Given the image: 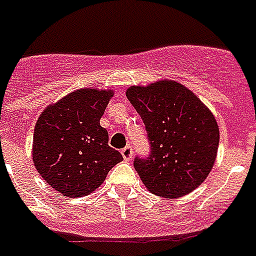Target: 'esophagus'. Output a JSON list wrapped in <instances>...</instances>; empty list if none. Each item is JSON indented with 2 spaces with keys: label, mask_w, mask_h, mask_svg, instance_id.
Here are the masks:
<instances>
[{
  "label": "esophagus",
  "mask_w": 256,
  "mask_h": 256,
  "mask_svg": "<svg viewBox=\"0 0 256 256\" xmlns=\"http://www.w3.org/2000/svg\"><path fill=\"white\" fill-rule=\"evenodd\" d=\"M121 155H122V158H124L126 160H130L132 156H134V150H132L130 146H126V147H124V148L121 150Z\"/></svg>",
  "instance_id": "esophagus-1"
}]
</instances>
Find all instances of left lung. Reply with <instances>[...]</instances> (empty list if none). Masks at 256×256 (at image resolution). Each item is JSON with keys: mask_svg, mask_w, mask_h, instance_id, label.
Returning <instances> with one entry per match:
<instances>
[{"mask_svg": "<svg viewBox=\"0 0 256 256\" xmlns=\"http://www.w3.org/2000/svg\"><path fill=\"white\" fill-rule=\"evenodd\" d=\"M126 98L144 122L150 154L134 166L151 193L178 198L210 172L220 132L216 118L196 94L176 80L130 86Z\"/></svg>", "mask_w": 256, "mask_h": 256, "instance_id": "8db88e82", "label": "left lung"}]
</instances>
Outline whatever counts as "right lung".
<instances>
[{
  "label": "right lung",
  "mask_w": 256,
  "mask_h": 256,
  "mask_svg": "<svg viewBox=\"0 0 256 256\" xmlns=\"http://www.w3.org/2000/svg\"><path fill=\"white\" fill-rule=\"evenodd\" d=\"M112 92L80 89L48 106L36 122L32 158L48 185L67 197L93 193L122 160L100 126Z\"/></svg>",
  "instance_id": "1"
}]
</instances>
